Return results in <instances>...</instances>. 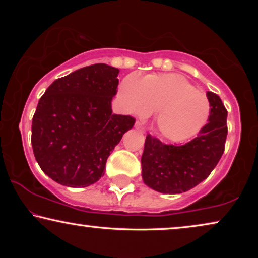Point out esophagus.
<instances>
[{"instance_id": "esophagus-1", "label": "esophagus", "mask_w": 258, "mask_h": 258, "mask_svg": "<svg viewBox=\"0 0 258 258\" xmlns=\"http://www.w3.org/2000/svg\"><path fill=\"white\" fill-rule=\"evenodd\" d=\"M135 128H136L137 130H140V132L144 133V126L142 125V123H141V122H136V123H135Z\"/></svg>"}]
</instances>
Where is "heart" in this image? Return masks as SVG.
I'll return each instance as SVG.
<instances>
[{"instance_id": "obj_1", "label": "heart", "mask_w": 258, "mask_h": 258, "mask_svg": "<svg viewBox=\"0 0 258 258\" xmlns=\"http://www.w3.org/2000/svg\"><path fill=\"white\" fill-rule=\"evenodd\" d=\"M118 96L129 114L147 117L156 112V128L171 142L196 136L209 119L208 97L177 74H158L139 79L128 75L118 87Z\"/></svg>"}]
</instances>
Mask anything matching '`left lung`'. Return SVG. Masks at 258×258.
<instances>
[{
    "mask_svg": "<svg viewBox=\"0 0 258 258\" xmlns=\"http://www.w3.org/2000/svg\"><path fill=\"white\" fill-rule=\"evenodd\" d=\"M211 111L199 135L183 146H167L147 136L141 163L144 184L162 194H182L204 181L216 167L227 139V109L208 91Z\"/></svg>",
    "mask_w": 258,
    "mask_h": 258,
    "instance_id": "1",
    "label": "left lung"
}]
</instances>
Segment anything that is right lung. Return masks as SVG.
Masks as SVG:
<instances>
[{
  "mask_svg": "<svg viewBox=\"0 0 258 258\" xmlns=\"http://www.w3.org/2000/svg\"><path fill=\"white\" fill-rule=\"evenodd\" d=\"M119 70L97 63L54 81L31 124L33 151L42 171L66 186H89L104 172L109 155L135 124L112 112Z\"/></svg>",
  "mask_w": 258,
  "mask_h": 258,
  "instance_id": "right-lung-1",
  "label": "right lung"
}]
</instances>
